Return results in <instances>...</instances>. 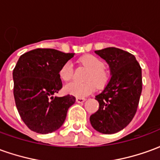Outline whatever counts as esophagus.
<instances>
[{
	"mask_svg": "<svg viewBox=\"0 0 160 160\" xmlns=\"http://www.w3.org/2000/svg\"><path fill=\"white\" fill-rule=\"evenodd\" d=\"M85 101H86V98H76L77 103H80V104H81V103H83V102H85Z\"/></svg>",
	"mask_w": 160,
	"mask_h": 160,
	"instance_id": "esophagus-1",
	"label": "esophagus"
}]
</instances>
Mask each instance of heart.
<instances>
[{
    "label": "heart",
    "instance_id": "heart-1",
    "mask_svg": "<svg viewBox=\"0 0 160 160\" xmlns=\"http://www.w3.org/2000/svg\"><path fill=\"white\" fill-rule=\"evenodd\" d=\"M80 62L87 68L89 72L87 73L86 82L73 81L68 84L64 87V90L68 94L75 97H86L92 93L96 90V87L104 88L110 80V73L104 68V63L101 59L93 55H85L80 58ZM61 79L64 81H69L73 79V65L70 62L63 64L59 71Z\"/></svg>",
    "mask_w": 160,
    "mask_h": 160
}]
</instances>
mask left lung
Instances as JSON below:
<instances>
[{
    "label": "left lung",
    "instance_id": "1",
    "mask_svg": "<svg viewBox=\"0 0 160 160\" xmlns=\"http://www.w3.org/2000/svg\"><path fill=\"white\" fill-rule=\"evenodd\" d=\"M110 65L111 79L96 96L99 108L90 117L94 129L115 134L129 124L137 111L142 91L141 68L134 56L114 47L96 50Z\"/></svg>",
    "mask_w": 160,
    "mask_h": 160
}]
</instances>
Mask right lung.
Instances as JSON below:
<instances>
[{
    "label": "right lung",
    "mask_w": 160,
    "mask_h": 160,
    "mask_svg": "<svg viewBox=\"0 0 160 160\" xmlns=\"http://www.w3.org/2000/svg\"><path fill=\"white\" fill-rule=\"evenodd\" d=\"M54 49H36L23 54L12 71L13 96L22 121L31 130L49 134L66 119L75 97H54L62 87L59 71L73 56Z\"/></svg>",
    "instance_id": "1"
}]
</instances>
